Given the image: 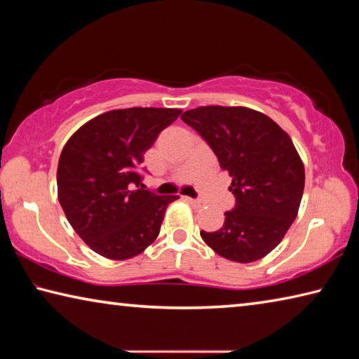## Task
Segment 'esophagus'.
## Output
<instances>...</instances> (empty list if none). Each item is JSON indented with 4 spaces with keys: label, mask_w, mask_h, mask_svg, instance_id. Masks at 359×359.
Wrapping results in <instances>:
<instances>
[{
    "label": "esophagus",
    "mask_w": 359,
    "mask_h": 359,
    "mask_svg": "<svg viewBox=\"0 0 359 359\" xmlns=\"http://www.w3.org/2000/svg\"><path fill=\"white\" fill-rule=\"evenodd\" d=\"M185 201L187 203H190L191 205H193V208H201V205H203V203L201 201H198V199H193V198H185Z\"/></svg>",
    "instance_id": "1"
}]
</instances>
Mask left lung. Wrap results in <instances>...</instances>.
<instances>
[{
  "instance_id": "1",
  "label": "left lung",
  "mask_w": 359,
  "mask_h": 359,
  "mask_svg": "<svg viewBox=\"0 0 359 359\" xmlns=\"http://www.w3.org/2000/svg\"><path fill=\"white\" fill-rule=\"evenodd\" d=\"M214 151L233 182L234 208L223 226L201 238L220 257L252 263L280 244L304 191V166L290 136L274 120L248 107L203 106L182 114Z\"/></svg>"
}]
</instances>
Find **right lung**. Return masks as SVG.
Segmentation results:
<instances>
[{"mask_svg":"<svg viewBox=\"0 0 359 359\" xmlns=\"http://www.w3.org/2000/svg\"><path fill=\"white\" fill-rule=\"evenodd\" d=\"M179 109L130 107L101 114L79 128L60 155L58 199L66 218L93 252L128 259L160 234L177 194L144 190V154L179 117Z\"/></svg>","mask_w":359,"mask_h":359,"instance_id":"obj_1","label":"right lung"}]
</instances>
